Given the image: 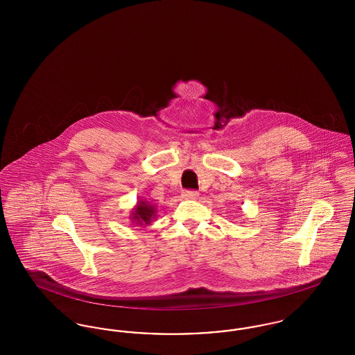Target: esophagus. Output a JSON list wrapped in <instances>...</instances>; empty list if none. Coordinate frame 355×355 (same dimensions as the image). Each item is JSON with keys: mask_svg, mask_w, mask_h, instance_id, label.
Returning a JSON list of instances; mask_svg holds the SVG:
<instances>
[{"mask_svg": "<svg viewBox=\"0 0 355 355\" xmlns=\"http://www.w3.org/2000/svg\"><path fill=\"white\" fill-rule=\"evenodd\" d=\"M182 197L185 200H196L198 197V191H196V190H185L182 193Z\"/></svg>", "mask_w": 355, "mask_h": 355, "instance_id": "34e87169", "label": "esophagus"}]
</instances>
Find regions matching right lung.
Segmentation results:
<instances>
[{
	"mask_svg": "<svg viewBox=\"0 0 355 355\" xmlns=\"http://www.w3.org/2000/svg\"><path fill=\"white\" fill-rule=\"evenodd\" d=\"M154 218H155V209L153 205L146 201H139L137 203L130 214L132 222L139 226L149 225Z\"/></svg>",
	"mask_w": 355,
	"mask_h": 355,
	"instance_id": "1",
	"label": "right lung"
}]
</instances>
